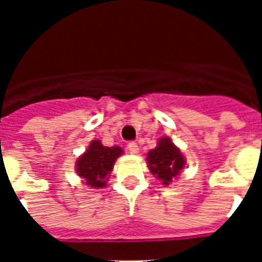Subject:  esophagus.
<instances>
[{
    "mask_svg": "<svg viewBox=\"0 0 262 262\" xmlns=\"http://www.w3.org/2000/svg\"><path fill=\"white\" fill-rule=\"evenodd\" d=\"M127 148H128L129 154H138L139 152V145L135 142H129L127 144Z\"/></svg>",
    "mask_w": 262,
    "mask_h": 262,
    "instance_id": "34e87169",
    "label": "esophagus"
}]
</instances>
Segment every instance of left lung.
<instances>
[{"label":"left lung","instance_id":"obj_1","mask_svg":"<svg viewBox=\"0 0 262 262\" xmlns=\"http://www.w3.org/2000/svg\"><path fill=\"white\" fill-rule=\"evenodd\" d=\"M148 168L164 185H169L185 166L182 154L168 138L160 139L157 147L147 155Z\"/></svg>","mask_w":262,"mask_h":262}]
</instances>
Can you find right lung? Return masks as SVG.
<instances>
[{"mask_svg": "<svg viewBox=\"0 0 262 262\" xmlns=\"http://www.w3.org/2000/svg\"><path fill=\"white\" fill-rule=\"evenodd\" d=\"M123 154L119 147H105L99 140L90 143L88 151L77 160L78 176L92 187H105L108 173L113 170L115 160Z\"/></svg>", "mask_w": 262, "mask_h": 262, "instance_id": "right-lung-1", "label": "right lung"}]
</instances>
